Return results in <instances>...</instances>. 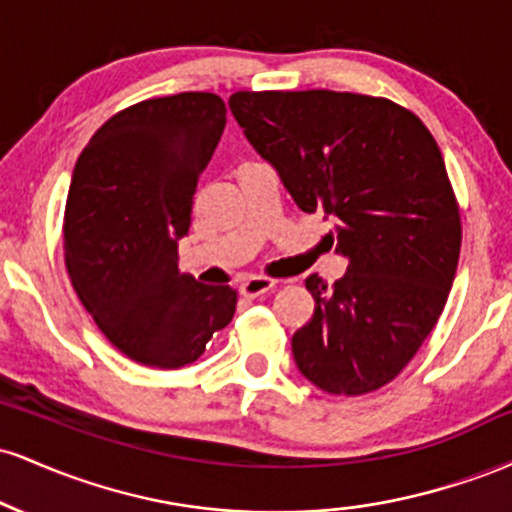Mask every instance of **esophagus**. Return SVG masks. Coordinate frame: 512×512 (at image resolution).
Masks as SVG:
<instances>
[{
    "label": "esophagus",
    "instance_id": "1",
    "mask_svg": "<svg viewBox=\"0 0 512 512\" xmlns=\"http://www.w3.org/2000/svg\"><path fill=\"white\" fill-rule=\"evenodd\" d=\"M274 286H276V281L269 279V276H250V279H245L243 284H240V296L257 298V296H262V293L272 291Z\"/></svg>",
    "mask_w": 512,
    "mask_h": 512
}]
</instances>
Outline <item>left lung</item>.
Returning a JSON list of instances; mask_svg holds the SVG:
<instances>
[{
    "label": "left lung",
    "instance_id": "obj_1",
    "mask_svg": "<svg viewBox=\"0 0 512 512\" xmlns=\"http://www.w3.org/2000/svg\"><path fill=\"white\" fill-rule=\"evenodd\" d=\"M233 115L305 214L334 221L349 260L291 339L305 378L358 397L397 378L436 327L462 245L443 154L411 110L349 91H236Z\"/></svg>",
    "mask_w": 512,
    "mask_h": 512
}]
</instances>
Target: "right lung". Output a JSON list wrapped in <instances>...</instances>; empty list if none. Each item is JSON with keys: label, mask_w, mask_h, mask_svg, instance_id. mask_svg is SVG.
Instances as JSON below:
<instances>
[{"label": "right lung", "mask_w": 512, "mask_h": 512, "mask_svg": "<svg viewBox=\"0 0 512 512\" xmlns=\"http://www.w3.org/2000/svg\"><path fill=\"white\" fill-rule=\"evenodd\" d=\"M226 127L216 93L149 98L101 125L76 161L64 260L81 303L132 361L195 363L236 313L231 286L178 272L192 195Z\"/></svg>", "instance_id": "obj_1"}]
</instances>
